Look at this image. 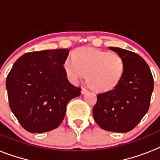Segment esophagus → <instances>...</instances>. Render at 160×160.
I'll return each mask as SVG.
<instances>
[{"mask_svg":"<svg viewBox=\"0 0 160 160\" xmlns=\"http://www.w3.org/2000/svg\"><path fill=\"white\" fill-rule=\"evenodd\" d=\"M82 94H87V92H88V90H87V89L86 88H84V87H82Z\"/></svg>","mask_w":160,"mask_h":160,"instance_id":"esophagus-1","label":"esophagus"}]
</instances>
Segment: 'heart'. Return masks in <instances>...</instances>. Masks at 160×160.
<instances>
[{"label":"heart","mask_w":160,"mask_h":160,"mask_svg":"<svg viewBox=\"0 0 160 160\" xmlns=\"http://www.w3.org/2000/svg\"><path fill=\"white\" fill-rule=\"evenodd\" d=\"M63 68L70 81L78 83L87 79L90 87L98 92L114 90L122 80L125 70L122 58L114 52H107L91 47H82L68 57Z\"/></svg>","instance_id":"heart-1"}]
</instances>
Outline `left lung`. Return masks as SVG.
Segmentation results:
<instances>
[{
    "label": "left lung",
    "instance_id": "8db88e82",
    "mask_svg": "<svg viewBox=\"0 0 160 160\" xmlns=\"http://www.w3.org/2000/svg\"><path fill=\"white\" fill-rule=\"evenodd\" d=\"M109 49L123 59L124 74L114 90L98 94L93 114L103 130L128 132L136 127L149 109L154 89L153 76L148 65L138 54L118 47Z\"/></svg>",
    "mask_w": 160,
    "mask_h": 160
}]
</instances>
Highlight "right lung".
Segmentation results:
<instances>
[{"instance_id":"add662e5","label":"right lung","mask_w":160,"mask_h":160,"mask_svg":"<svg viewBox=\"0 0 160 160\" xmlns=\"http://www.w3.org/2000/svg\"><path fill=\"white\" fill-rule=\"evenodd\" d=\"M67 49L30 52L20 57L6 78L11 111L22 128L31 133L57 128L68 102L81 94L69 82L63 68Z\"/></svg>"}]
</instances>
